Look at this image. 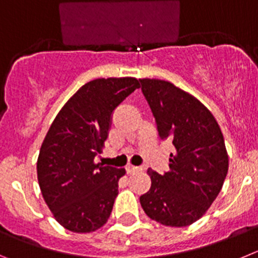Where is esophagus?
I'll return each instance as SVG.
<instances>
[{
	"instance_id": "34e87169",
	"label": "esophagus",
	"mask_w": 258,
	"mask_h": 258,
	"mask_svg": "<svg viewBox=\"0 0 258 258\" xmlns=\"http://www.w3.org/2000/svg\"><path fill=\"white\" fill-rule=\"evenodd\" d=\"M126 169L128 173H134V172H139V171H143V168H140V167H135V166H132V164H128Z\"/></svg>"
}]
</instances>
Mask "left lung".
<instances>
[{
	"instance_id": "1",
	"label": "left lung",
	"mask_w": 258,
	"mask_h": 258,
	"mask_svg": "<svg viewBox=\"0 0 258 258\" xmlns=\"http://www.w3.org/2000/svg\"><path fill=\"white\" fill-rule=\"evenodd\" d=\"M159 138L172 143L169 171L148 169L152 185L140 197L144 212L164 226L198 221L219 196L229 169L224 136L212 113L197 97L163 80H140Z\"/></svg>"
}]
</instances>
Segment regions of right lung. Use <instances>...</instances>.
<instances>
[{"instance_id": "obj_1", "label": "right lung", "mask_w": 258, "mask_h": 258, "mask_svg": "<svg viewBox=\"0 0 258 258\" xmlns=\"http://www.w3.org/2000/svg\"><path fill=\"white\" fill-rule=\"evenodd\" d=\"M140 87L134 77L97 78L64 104L39 149L37 177L57 222L73 233H92L112 213L124 168L95 163L103 152L112 115Z\"/></svg>"}]
</instances>
